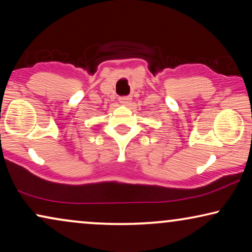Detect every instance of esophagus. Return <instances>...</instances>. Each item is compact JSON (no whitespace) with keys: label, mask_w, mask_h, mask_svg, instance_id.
<instances>
[{"label":"esophagus","mask_w":252,"mask_h":252,"mask_svg":"<svg viewBox=\"0 0 252 252\" xmlns=\"http://www.w3.org/2000/svg\"><path fill=\"white\" fill-rule=\"evenodd\" d=\"M132 101V96H122V97H119V102L122 103V104H129V102Z\"/></svg>","instance_id":"esophagus-1"}]
</instances>
